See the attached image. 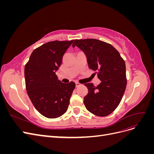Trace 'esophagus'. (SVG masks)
Listing matches in <instances>:
<instances>
[{"label": "esophagus", "mask_w": 154, "mask_h": 154, "mask_svg": "<svg viewBox=\"0 0 154 154\" xmlns=\"http://www.w3.org/2000/svg\"><path fill=\"white\" fill-rule=\"evenodd\" d=\"M81 85V84L80 83H78V82H76V87H80Z\"/></svg>", "instance_id": "34e87169"}]
</instances>
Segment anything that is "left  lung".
<instances>
[{
  "instance_id": "1",
  "label": "left lung",
  "mask_w": 154,
  "mask_h": 154,
  "mask_svg": "<svg viewBox=\"0 0 154 154\" xmlns=\"http://www.w3.org/2000/svg\"><path fill=\"white\" fill-rule=\"evenodd\" d=\"M77 46L87 57L88 67L97 71L100 84L85 83L88 94L83 103L86 109L97 116L104 117L117 108L127 86L126 66L124 60L112 45L97 39L75 40Z\"/></svg>"
}]
</instances>
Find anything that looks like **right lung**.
<instances>
[{
	"label": "right lung",
	"mask_w": 154,
	"mask_h": 154,
	"mask_svg": "<svg viewBox=\"0 0 154 154\" xmlns=\"http://www.w3.org/2000/svg\"><path fill=\"white\" fill-rule=\"evenodd\" d=\"M74 40L52 41L35 49L24 68L26 88L32 105L48 118H57L66 112L75 83L60 82L56 71L63 56Z\"/></svg>",
	"instance_id": "obj_1"
}]
</instances>
